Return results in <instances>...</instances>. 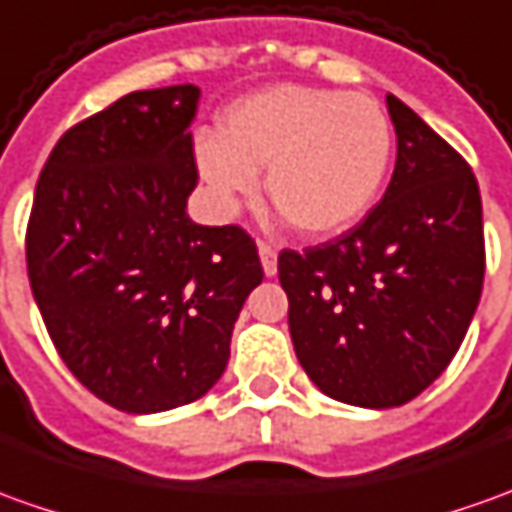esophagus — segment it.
Masks as SVG:
<instances>
[{
    "instance_id": "obj_1",
    "label": "esophagus",
    "mask_w": 512,
    "mask_h": 512,
    "mask_svg": "<svg viewBox=\"0 0 512 512\" xmlns=\"http://www.w3.org/2000/svg\"><path fill=\"white\" fill-rule=\"evenodd\" d=\"M257 255H260V263H263V271L266 277H274L277 274V249L271 243H257Z\"/></svg>"
}]
</instances>
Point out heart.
I'll use <instances>...</instances> for the list:
<instances>
[{
  "label": "heart",
  "mask_w": 512,
  "mask_h": 512,
  "mask_svg": "<svg viewBox=\"0 0 512 512\" xmlns=\"http://www.w3.org/2000/svg\"><path fill=\"white\" fill-rule=\"evenodd\" d=\"M389 159L392 125L375 97L294 83L246 97L224 117V137L196 142L198 173L224 207L255 196L266 168V196L308 238L358 224Z\"/></svg>",
  "instance_id": "obj_1"
}]
</instances>
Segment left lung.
Listing matches in <instances>:
<instances>
[{
    "label": "left lung",
    "instance_id": "8db88e82",
    "mask_svg": "<svg viewBox=\"0 0 512 512\" xmlns=\"http://www.w3.org/2000/svg\"><path fill=\"white\" fill-rule=\"evenodd\" d=\"M395 173L336 241L283 249L280 285L302 370L333 401L389 409L451 364L485 280L476 176L446 139L387 95Z\"/></svg>",
    "mask_w": 512,
    "mask_h": 512
}]
</instances>
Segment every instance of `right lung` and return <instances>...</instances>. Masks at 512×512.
Returning <instances> with one entry per match:
<instances>
[{"instance_id": "add662e5", "label": "right lung", "mask_w": 512, "mask_h": 512, "mask_svg": "<svg viewBox=\"0 0 512 512\" xmlns=\"http://www.w3.org/2000/svg\"><path fill=\"white\" fill-rule=\"evenodd\" d=\"M193 83L131 92L72 125L41 170L27 274L83 387L128 415L176 409L224 375L243 302L263 280L241 227L187 215L198 182Z\"/></svg>"}]
</instances>
